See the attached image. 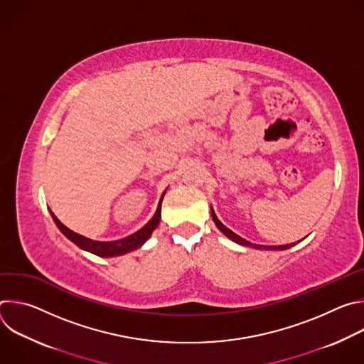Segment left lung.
I'll return each mask as SVG.
<instances>
[{
    "mask_svg": "<svg viewBox=\"0 0 364 364\" xmlns=\"http://www.w3.org/2000/svg\"><path fill=\"white\" fill-rule=\"evenodd\" d=\"M212 216H213V220H215V223H216V226L220 229V232L223 233V235H226L229 239H232L233 242H236V243H239V245H243V246H247V247H255V249H271V250H282V249H288V247H291V246H294V243H289V245H279V246H262V245H255V243H250L249 240H246V239H243V237H240L239 235H236V233H233L230 229H228L218 218H216V215H215V212L212 210Z\"/></svg>",
    "mask_w": 364,
    "mask_h": 364,
    "instance_id": "left-lung-1",
    "label": "left lung"
}]
</instances>
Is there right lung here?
<instances>
[{"mask_svg": "<svg viewBox=\"0 0 364 364\" xmlns=\"http://www.w3.org/2000/svg\"><path fill=\"white\" fill-rule=\"evenodd\" d=\"M161 201H163V197L160 200V204L157 207V212H155L154 218L142 228L139 229L138 232H135L134 235L128 236V237H124V239H119V240H114V242H96V240H92V239H87L85 236H80L75 232H72L70 229H68L53 213H51V218H53L56 226L60 229V232L68 237L70 239L75 245H77L79 247L87 250V252H92L97 256H103V257H111V256H118V255H124V253H128L131 250H135L136 247L142 246L145 243V240L151 236L152 230L159 226L160 223V219H161Z\"/></svg>", "mask_w": 364, "mask_h": 364, "instance_id": "obj_1", "label": "right lung"}]
</instances>
